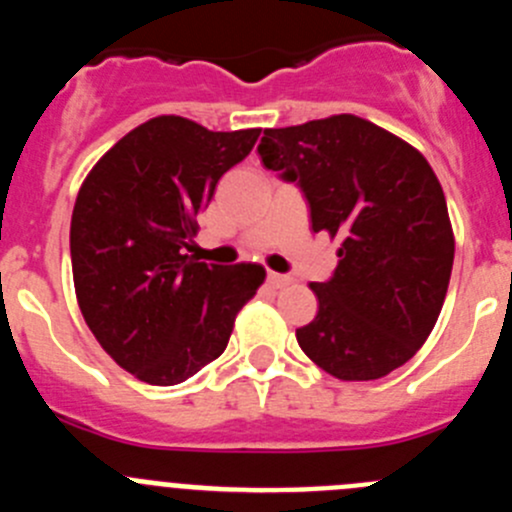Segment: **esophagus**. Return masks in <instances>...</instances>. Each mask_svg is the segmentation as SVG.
Listing matches in <instances>:
<instances>
[{
	"instance_id": "esophagus-1",
	"label": "esophagus",
	"mask_w": 512,
	"mask_h": 512,
	"mask_svg": "<svg viewBox=\"0 0 512 512\" xmlns=\"http://www.w3.org/2000/svg\"><path fill=\"white\" fill-rule=\"evenodd\" d=\"M266 282H269L274 289H282L287 287V284H292V277H287V274H277V271H269V274H266Z\"/></svg>"
}]
</instances>
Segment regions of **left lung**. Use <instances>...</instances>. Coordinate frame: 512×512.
<instances>
[{"label": "left lung", "mask_w": 512, "mask_h": 512, "mask_svg": "<svg viewBox=\"0 0 512 512\" xmlns=\"http://www.w3.org/2000/svg\"><path fill=\"white\" fill-rule=\"evenodd\" d=\"M259 156L302 189L312 233L341 243L333 277L310 284L318 315L297 328V343L343 382L387 377L431 336L454 266L431 164L356 115L264 130Z\"/></svg>", "instance_id": "left-lung-1"}]
</instances>
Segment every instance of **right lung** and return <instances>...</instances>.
I'll use <instances>...</instances> for the list:
<instances>
[{
  "label": "right lung",
  "mask_w": 512,
  "mask_h": 512,
  "mask_svg": "<svg viewBox=\"0 0 512 512\" xmlns=\"http://www.w3.org/2000/svg\"><path fill=\"white\" fill-rule=\"evenodd\" d=\"M259 133L153 117L117 140L81 184L71 215L76 300L99 346L140 382L171 387L215 361L264 282L259 264L217 266L187 253L194 217Z\"/></svg>",
  "instance_id": "1"
}]
</instances>
